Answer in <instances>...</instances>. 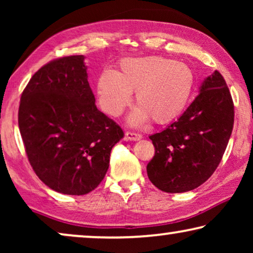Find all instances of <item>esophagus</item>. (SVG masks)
<instances>
[{
	"instance_id": "34e87169",
	"label": "esophagus",
	"mask_w": 253,
	"mask_h": 253,
	"mask_svg": "<svg viewBox=\"0 0 253 253\" xmlns=\"http://www.w3.org/2000/svg\"><path fill=\"white\" fill-rule=\"evenodd\" d=\"M143 136L139 133H134V132H126V140H131V141H137L140 140Z\"/></svg>"
}]
</instances>
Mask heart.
<instances>
[{"instance_id":"obj_1","label":"heart","mask_w":253,"mask_h":253,"mask_svg":"<svg viewBox=\"0 0 253 253\" xmlns=\"http://www.w3.org/2000/svg\"><path fill=\"white\" fill-rule=\"evenodd\" d=\"M196 84L192 69L183 62L162 56L127 57L119 70L107 69L96 82V95L101 109L120 116L136 92L137 107L129 123L138 126L152 119L165 124L181 115L191 99Z\"/></svg>"}]
</instances>
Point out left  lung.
<instances>
[{
    "label": "left lung",
    "instance_id": "8db88e82",
    "mask_svg": "<svg viewBox=\"0 0 253 253\" xmlns=\"http://www.w3.org/2000/svg\"><path fill=\"white\" fill-rule=\"evenodd\" d=\"M234 103L219 71L205 78L199 94L161 132L150 136L155 154L146 170L150 181L169 193L191 191L209 179L229 141Z\"/></svg>",
    "mask_w": 253,
    "mask_h": 253
}]
</instances>
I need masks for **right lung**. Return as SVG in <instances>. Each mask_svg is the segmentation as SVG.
<instances>
[{
    "label": "right lung",
    "mask_w": 253,
    "mask_h": 253,
    "mask_svg": "<svg viewBox=\"0 0 253 253\" xmlns=\"http://www.w3.org/2000/svg\"><path fill=\"white\" fill-rule=\"evenodd\" d=\"M83 55L39 69L20 98L18 126L38 177L54 191L82 196L105 177L121 127L100 112Z\"/></svg>",
    "instance_id": "right-lung-1"
}]
</instances>
